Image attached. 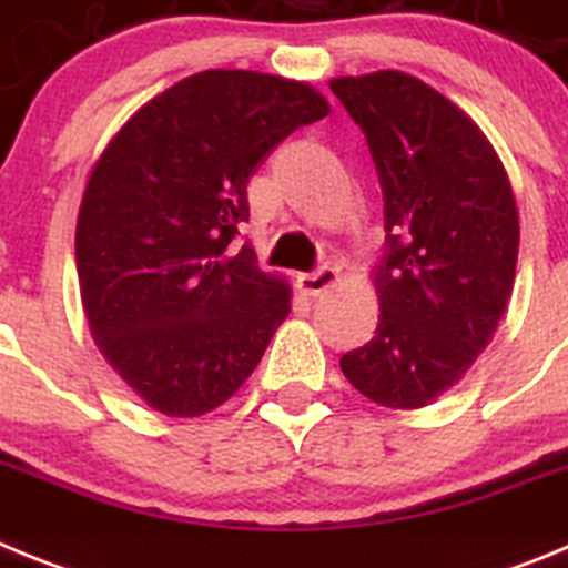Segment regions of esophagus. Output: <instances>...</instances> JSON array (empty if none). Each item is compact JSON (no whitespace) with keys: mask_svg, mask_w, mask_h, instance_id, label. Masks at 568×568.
Listing matches in <instances>:
<instances>
[{"mask_svg":"<svg viewBox=\"0 0 568 568\" xmlns=\"http://www.w3.org/2000/svg\"><path fill=\"white\" fill-rule=\"evenodd\" d=\"M335 281H338V270L327 267V264H324V267L313 270V273H301L298 275V290L304 295H310V298H315V295L327 293Z\"/></svg>","mask_w":568,"mask_h":568,"instance_id":"34e87169","label":"esophagus"}]
</instances>
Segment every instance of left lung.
Listing matches in <instances>:
<instances>
[{
    "instance_id": "8db88e82",
    "label": "left lung",
    "mask_w": 568,
    "mask_h": 568,
    "mask_svg": "<svg viewBox=\"0 0 568 568\" xmlns=\"http://www.w3.org/2000/svg\"><path fill=\"white\" fill-rule=\"evenodd\" d=\"M364 130L386 253L375 338L341 358L346 381L389 409H420L491 341L518 264V207L489 139L438 90L400 70L329 82Z\"/></svg>"
}]
</instances>
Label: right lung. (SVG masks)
<instances>
[{
    "label": "right lung",
    "mask_w": 568,
    "mask_h": 568,
    "mask_svg": "<svg viewBox=\"0 0 568 568\" xmlns=\"http://www.w3.org/2000/svg\"><path fill=\"white\" fill-rule=\"evenodd\" d=\"M329 113L307 82L204 70L130 115L90 170L77 222L88 327L108 364L170 418L235 395L290 313V287L250 244V175Z\"/></svg>",
    "instance_id": "obj_1"
}]
</instances>
